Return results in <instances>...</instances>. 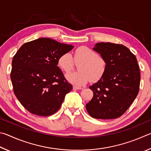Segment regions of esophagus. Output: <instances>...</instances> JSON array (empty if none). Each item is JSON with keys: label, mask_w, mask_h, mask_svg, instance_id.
<instances>
[{"label": "esophagus", "mask_w": 151, "mask_h": 151, "mask_svg": "<svg viewBox=\"0 0 151 151\" xmlns=\"http://www.w3.org/2000/svg\"><path fill=\"white\" fill-rule=\"evenodd\" d=\"M73 89H83V88H82V87H79V86H73Z\"/></svg>", "instance_id": "1"}]
</instances>
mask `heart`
Returning <instances> with one entry per match:
<instances>
[{"label":"heart","mask_w":151,"mask_h":151,"mask_svg":"<svg viewBox=\"0 0 151 151\" xmlns=\"http://www.w3.org/2000/svg\"><path fill=\"white\" fill-rule=\"evenodd\" d=\"M73 59L78 64L77 72L66 76L70 82L76 85H83L91 80L95 82L99 80L105 73L107 63L104 58L87 46H81L75 50ZM58 65L65 73H70L74 68L72 56L68 53L61 55L58 60Z\"/></svg>","instance_id":"obj_1"}]
</instances>
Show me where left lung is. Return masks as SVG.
I'll use <instances>...</instances> for the list:
<instances>
[{"mask_svg":"<svg viewBox=\"0 0 151 151\" xmlns=\"http://www.w3.org/2000/svg\"><path fill=\"white\" fill-rule=\"evenodd\" d=\"M93 50L105 60L104 76L89 87L93 98L86 104L91 117L111 119L123 115L138 95L141 80L136 56L122 44L97 43Z\"/></svg>","mask_w":151,"mask_h":151,"instance_id":"1","label":"left lung"}]
</instances>
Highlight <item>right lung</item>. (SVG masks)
<instances>
[{"label":"right lung","mask_w":151,"mask_h":151,"mask_svg":"<svg viewBox=\"0 0 151 151\" xmlns=\"http://www.w3.org/2000/svg\"><path fill=\"white\" fill-rule=\"evenodd\" d=\"M73 48L71 45L41 38L24 44L16 53L10 72L13 91L29 112L46 117L60 109L72 85L57 66L58 60Z\"/></svg>","instance_id":"right-lung-1"}]
</instances>
